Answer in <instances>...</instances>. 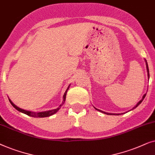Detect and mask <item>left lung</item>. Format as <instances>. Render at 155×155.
Here are the masks:
<instances>
[{
	"label": "left lung",
	"mask_w": 155,
	"mask_h": 155,
	"mask_svg": "<svg viewBox=\"0 0 155 155\" xmlns=\"http://www.w3.org/2000/svg\"><path fill=\"white\" fill-rule=\"evenodd\" d=\"M145 62H146V67H147V76H148V79H150V74H149V68H148V64H147V61H146V59H145ZM145 96H146V94H145L143 95V96H142V99L139 102L137 103V104L135 105V106H134L133 108L131 109L130 110H133V109H135V108H137V107L139 106V105L141 104V103L142 102V101L144 100V98H145ZM94 108H96L94 107ZM97 110H98V111H100V112H102V113H105V114H107V115H120V114H123V113H106V112H104V111H102V110H99V109H97V108H96Z\"/></svg>",
	"instance_id": "obj_1"
}]
</instances>
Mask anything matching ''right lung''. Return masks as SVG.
Instances as JSON below:
<instances>
[{
  "label": "right lung",
  "mask_w": 155,
  "mask_h": 155,
  "mask_svg": "<svg viewBox=\"0 0 155 155\" xmlns=\"http://www.w3.org/2000/svg\"><path fill=\"white\" fill-rule=\"evenodd\" d=\"M69 86L70 84L68 86L67 90L65 91V93L64 94L63 96V101H62V103H61V104L59 105V106L58 108H57L56 109H53V110H47V111H42V112H32V111H29V110H24V109H22L19 108V107H18L17 106H15V104H13V102L11 101V100H10V98L9 99V101L10 104H11L12 106H13L14 108H15L16 110H18V111H20V112H21L22 113H25V114L29 115V116H31V117H49V116H51V115H52L54 114V113H56L57 111H58L59 109L61 108V107L63 106L64 104V102L66 101V96H67V91L69 90Z\"/></svg>",
  "instance_id": "right-lung-1"
}]
</instances>
